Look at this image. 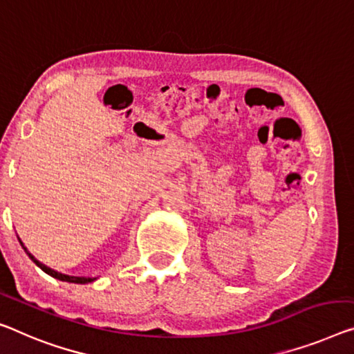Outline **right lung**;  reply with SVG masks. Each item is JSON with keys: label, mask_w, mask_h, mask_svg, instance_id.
<instances>
[{"label": "right lung", "mask_w": 354, "mask_h": 354, "mask_svg": "<svg viewBox=\"0 0 354 354\" xmlns=\"http://www.w3.org/2000/svg\"><path fill=\"white\" fill-rule=\"evenodd\" d=\"M20 241V239H19ZM20 243H21V247H24V250L26 252V254H28L30 257V259L32 261V263H35L37 268H41L42 270L46 272V274H48L50 277H53V279H58V280H62V281H69V283H80V285H85V283H90V281H93L95 279H86V277H73V275H66V274H62V272H57V270H53V269H50V268H47L46 264H42L41 261H37L35 257H32V254L28 252V250H26V247L24 245V242L20 241Z\"/></svg>", "instance_id": "1"}]
</instances>
